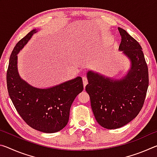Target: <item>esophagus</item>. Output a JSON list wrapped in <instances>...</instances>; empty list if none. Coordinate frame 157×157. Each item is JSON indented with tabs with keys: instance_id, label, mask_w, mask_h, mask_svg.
Listing matches in <instances>:
<instances>
[{
	"instance_id": "34e87169",
	"label": "esophagus",
	"mask_w": 157,
	"mask_h": 157,
	"mask_svg": "<svg viewBox=\"0 0 157 157\" xmlns=\"http://www.w3.org/2000/svg\"><path fill=\"white\" fill-rule=\"evenodd\" d=\"M82 79H83V84H84V87L86 86V85L87 84V83H88V79H87V78H86V77H83L82 78Z\"/></svg>"
}]
</instances>
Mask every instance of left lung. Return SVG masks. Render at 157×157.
I'll return each instance as SVG.
<instances>
[{"mask_svg": "<svg viewBox=\"0 0 157 157\" xmlns=\"http://www.w3.org/2000/svg\"><path fill=\"white\" fill-rule=\"evenodd\" d=\"M118 29L121 36L118 50L130 62L126 75L116 79L92 71L86 73V91L95 120L109 129L120 128L136 118L143 106L149 84L141 46L123 28Z\"/></svg>", "mask_w": 157, "mask_h": 157, "instance_id": "obj_1", "label": "left lung"}]
</instances>
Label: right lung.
Instances as JSON below:
<instances>
[{"label": "right lung", "instance_id": "1", "mask_svg": "<svg viewBox=\"0 0 157 157\" xmlns=\"http://www.w3.org/2000/svg\"><path fill=\"white\" fill-rule=\"evenodd\" d=\"M37 32L36 29L31 30L12 50L7 72V90L16 109L29 126L44 133H55L67 124L71 105L83 91V82L81 77H77L49 88L41 89L21 78L17 55Z\"/></svg>", "mask_w": 157, "mask_h": 157}]
</instances>
